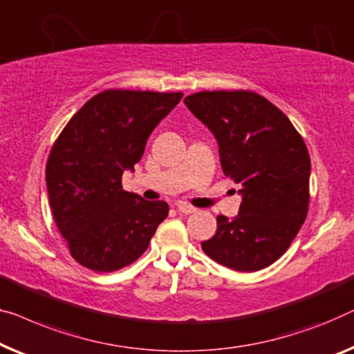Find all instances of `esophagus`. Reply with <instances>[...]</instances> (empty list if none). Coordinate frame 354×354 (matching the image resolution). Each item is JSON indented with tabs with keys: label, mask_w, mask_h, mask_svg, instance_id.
Returning <instances> with one entry per match:
<instances>
[{
	"label": "esophagus",
	"mask_w": 354,
	"mask_h": 354,
	"mask_svg": "<svg viewBox=\"0 0 354 354\" xmlns=\"http://www.w3.org/2000/svg\"><path fill=\"white\" fill-rule=\"evenodd\" d=\"M177 211L180 212V214L188 215V214L196 212V209H194L193 206H188V204H185V203H178V204H177Z\"/></svg>",
	"instance_id": "esophagus-1"
}]
</instances>
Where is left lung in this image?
I'll use <instances>...</instances> for the list:
<instances>
[{
    "instance_id": "left-lung-1",
    "label": "left lung",
    "mask_w": 354,
    "mask_h": 354,
    "mask_svg": "<svg viewBox=\"0 0 354 354\" xmlns=\"http://www.w3.org/2000/svg\"><path fill=\"white\" fill-rule=\"evenodd\" d=\"M183 102L217 139L223 174L243 196L236 217L218 215L217 232L201 248L232 270L266 268L289 249L308 214L305 142L278 106L252 91H203Z\"/></svg>"
}]
</instances>
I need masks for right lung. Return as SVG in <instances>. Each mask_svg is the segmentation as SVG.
Segmentation results:
<instances>
[{"mask_svg": "<svg viewBox=\"0 0 354 354\" xmlns=\"http://www.w3.org/2000/svg\"><path fill=\"white\" fill-rule=\"evenodd\" d=\"M183 97L182 92L109 89L92 97L66 122L46 165V185L59 232L71 257L110 273L145 252L167 217L165 201L124 192L147 140Z\"/></svg>", "mask_w": 354, "mask_h": 354, "instance_id": "right-lung-1", "label": "right lung"}]
</instances>
